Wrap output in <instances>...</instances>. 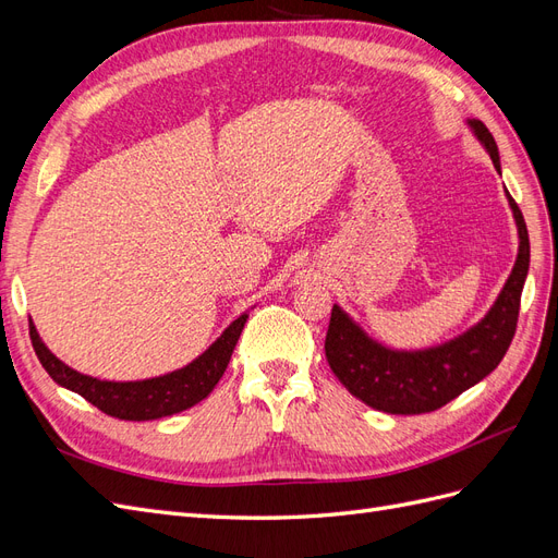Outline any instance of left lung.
<instances>
[{
	"mask_svg": "<svg viewBox=\"0 0 558 558\" xmlns=\"http://www.w3.org/2000/svg\"><path fill=\"white\" fill-rule=\"evenodd\" d=\"M468 125L488 150L500 174L494 134L477 118H470ZM508 202L519 232L514 267L494 307L463 335L428 349H388L373 340L340 305H332L326 359L335 377L344 384L351 396L386 414H424L440 410L442 404L459 398L470 386L494 373L514 337L521 291L531 263L526 223L510 193Z\"/></svg>",
	"mask_w": 558,
	"mask_h": 558,
	"instance_id": "8db88e82",
	"label": "left lung"
}]
</instances>
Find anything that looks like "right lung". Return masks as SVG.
<instances>
[{
	"mask_svg": "<svg viewBox=\"0 0 558 558\" xmlns=\"http://www.w3.org/2000/svg\"><path fill=\"white\" fill-rule=\"evenodd\" d=\"M246 318V312L234 318L221 337L205 353H199L193 363L174 369V373L140 381H107L76 373L74 367L64 365L56 353H50L32 320L29 337L44 369L56 384L86 398L109 416L123 421H154L189 410L214 391V386L226 373Z\"/></svg>",
	"mask_w": 558,
	"mask_h": 558,
	"instance_id": "right-lung-1",
	"label": "right lung"
}]
</instances>
